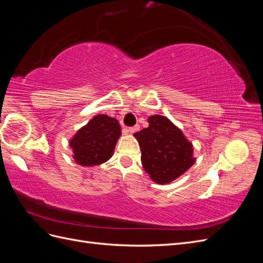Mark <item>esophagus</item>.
Returning a JSON list of instances; mask_svg holds the SVG:
<instances>
[{
	"mask_svg": "<svg viewBox=\"0 0 263 263\" xmlns=\"http://www.w3.org/2000/svg\"><path fill=\"white\" fill-rule=\"evenodd\" d=\"M138 129H139V126L136 125V126H134V127H129V128L127 129V133H128V134H134V133H136Z\"/></svg>",
	"mask_w": 263,
	"mask_h": 263,
	"instance_id": "obj_1",
	"label": "esophagus"
}]
</instances>
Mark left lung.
Masks as SVG:
<instances>
[{
  "label": "left lung",
  "instance_id": "obj_1",
  "mask_svg": "<svg viewBox=\"0 0 263 263\" xmlns=\"http://www.w3.org/2000/svg\"><path fill=\"white\" fill-rule=\"evenodd\" d=\"M149 126L134 134L141 151V164L158 184H169L195 162L193 145L178 126L162 115H151Z\"/></svg>",
  "mask_w": 263,
  "mask_h": 263
}]
</instances>
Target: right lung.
I'll return each instance as SVG.
<instances>
[{
	"mask_svg": "<svg viewBox=\"0 0 263 263\" xmlns=\"http://www.w3.org/2000/svg\"><path fill=\"white\" fill-rule=\"evenodd\" d=\"M122 129L116 118L98 114L69 140L72 158L82 166H94L112 158Z\"/></svg>",
	"mask_w": 263,
	"mask_h": 263,
	"instance_id": "1",
	"label": "right lung"
}]
</instances>
